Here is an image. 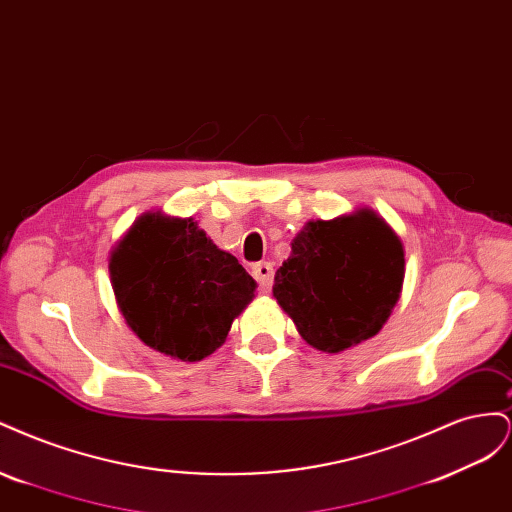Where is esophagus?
<instances>
[{
    "mask_svg": "<svg viewBox=\"0 0 512 512\" xmlns=\"http://www.w3.org/2000/svg\"><path fill=\"white\" fill-rule=\"evenodd\" d=\"M252 275L256 277V282L262 292H269L273 284V265L271 262H256L252 267Z\"/></svg>",
    "mask_w": 512,
    "mask_h": 512,
    "instance_id": "obj_1",
    "label": "esophagus"
}]
</instances>
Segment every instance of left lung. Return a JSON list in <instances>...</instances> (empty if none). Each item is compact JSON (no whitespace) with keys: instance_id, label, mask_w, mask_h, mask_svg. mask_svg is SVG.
<instances>
[{"instance_id":"left-lung-1","label":"left lung","mask_w":512,"mask_h":512,"mask_svg":"<svg viewBox=\"0 0 512 512\" xmlns=\"http://www.w3.org/2000/svg\"><path fill=\"white\" fill-rule=\"evenodd\" d=\"M404 247L374 211L309 222L275 273L273 297L309 346L342 352L374 337L404 284Z\"/></svg>"}]
</instances>
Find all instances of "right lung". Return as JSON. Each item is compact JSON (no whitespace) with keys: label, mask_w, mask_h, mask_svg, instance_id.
<instances>
[{"label":"right lung","mask_w":512,"mask_h":512,"mask_svg":"<svg viewBox=\"0 0 512 512\" xmlns=\"http://www.w3.org/2000/svg\"><path fill=\"white\" fill-rule=\"evenodd\" d=\"M108 269L128 327L149 348L190 363L224 344L256 290L239 260L196 222L162 213L132 226Z\"/></svg>","instance_id":"1"}]
</instances>
